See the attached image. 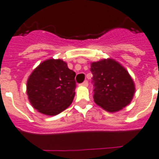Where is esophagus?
<instances>
[{
  "label": "esophagus",
  "mask_w": 159,
  "mask_h": 159,
  "mask_svg": "<svg viewBox=\"0 0 159 159\" xmlns=\"http://www.w3.org/2000/svg\"><path fill=\"white\" fill-rule=\"evenodd\" d=\"M82 86H85V87H87V86L88 85V81H84V82L82 83Z\"/></svg>",
  "instance_id": "obj_1"
}]
</instances>
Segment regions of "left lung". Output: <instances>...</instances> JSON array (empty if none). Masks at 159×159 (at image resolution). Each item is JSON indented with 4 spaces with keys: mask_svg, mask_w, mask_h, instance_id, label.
<instances>
[{
    "mask_svg": "<svg viewBox=\"0 0 159 159\" xmlns=\"http://www.w3.org/2000/svg\"><path fill=\"white\" fill-rule=\"evenodd\" d=\"M94 86L93 99L107 112H115L130 103L135 93L132 77L113 59H103L91 63Z\"/></svg>",
    "mask_w": 159,
    "mask_h": 159,
    "instance_id": "8db88e82",
    "label": "left lung"
}]
</instances>
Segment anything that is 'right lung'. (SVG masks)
I'll return each instance as SVG.
<instances>
[{"label":"right lung","instance_id":"obj_1","mask_svg":"<svg viewBox=\"0 0 159 159\" xmlns=\"http://www.w3.org/2000/svg\"><path fill=\"white\" fill-rule=\"evenodd\" d=\"M76 73L61 59H48L31 72L26 93L31 106L45 115L55 116L73 101Z\"/></svg>","mask_w":159,"mask_h":159}]
</instances>
